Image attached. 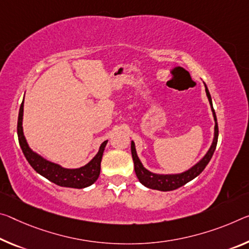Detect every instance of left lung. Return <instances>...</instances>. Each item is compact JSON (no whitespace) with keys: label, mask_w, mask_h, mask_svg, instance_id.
<instances>
[{"label":"left lung","mask_w":249,"mask_h":249,"mask_svg":"<svg viewBox=\"0 0 249 249\" xmlns=\"http://www.w3.org/2000/svg\"><path fill=\"white\" fill-rule=\"evenodd\" d=\"M205 90H206V95L208 97V101H210L211 107L213 110V116H214V120H215V135H214V141H213L211 148L208 149L206 155H205L203 159L200 160L196 165H194L191 169H188V171L180 173V174L160 175V174H154V173L147 171V169L143 166V164L141 163L140 159L137 157L135 144H134V142H132L131 151H132V157L134 160V168H135L137 178H139V180L144 185V186L152 189H157V191H161V192L174 191V189L184 186V185L188 183V181H191L192 179H194L195 177L198 176L200 173L204 171V168L207 166V164L210 163V160L213 157V154H214L216 149L217 140H218V125H217V118H216L214 107H213L211 94L208 92L206 84H205Z\"/></svg>","instance_id":"8db88e82"}]
</instances>
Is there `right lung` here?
Returning a JSON list of instances; mask_svg holds the SVG:
<instances>
[{"label":"right lung","instance_id":"right-lung-1","mask_svg":"<svg viewBox=\"0 0 249 249\" xmlns=\"http://www.w3.org/2000/svg\"><path fill=\"white\" fill-rule=\"evenodd\" d=\"M23 102L19 107L18 112V143L21 146L22 152L24 154L25 159L29 161L31 166L36 171L39 175L44 176L45 178L49 179L52 183L58 185L62 187H71V188H85L89 185L94 184L100 176L101 172V161L105 146L107 144V141L102 143L100 151L95 155V157L86 164L85 166L69 169L63 168L57 164H54L52 161H49L43 159L36 153H34L32 149L29 147L26 143V140L23 134L22 121H23Z\"/></svg>","mask_w":249,"mask_h":249}]
</instances>
